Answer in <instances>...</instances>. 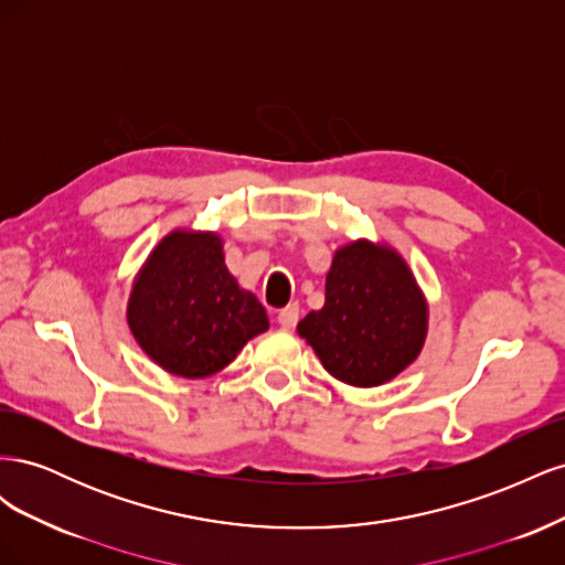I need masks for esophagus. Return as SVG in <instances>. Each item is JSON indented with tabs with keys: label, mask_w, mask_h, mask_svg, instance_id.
<instances>
[{
	"label": "esophagus",
	"mask_w": 565,
	"mask_h": 565,
	"mask_svg": "<svg viewBox=\"0 0 565 565\" xmlns=\"http://www.w3.org/2000/svg\"><path fill=\"white\" fill-rule=\"evenodd\" d=\"M297 320H299V303H289L278 313V322H280V328H285V330H292Z\"/></svg>",
	"instance_id": "esophagus-1"
}]
</instances>
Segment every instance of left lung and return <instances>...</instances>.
I'll use <instances>...</instances> for the list:
<instances>
[{"label":"left lung","instance_id":"8db88e82","mask_svg":"<svg viewBox=\"0 0 565 565\" xmlns=\"http://www.w3.org/2000/svg\"><path fill=\"white\" fill-rule=\"evenodd\" d=\"M429 309L403 256L386 245L355 241L334 252L324 278V306L297 332L322 367L351 386H380L419 355Z\"/></svg>","mask_w":565,"mask_h":565}]
</instances>
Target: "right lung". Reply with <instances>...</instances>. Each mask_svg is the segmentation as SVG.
<instances>
[{
    "mask_svg": "<svg viewBox=\"0 0 565 565\" xmlns=\"http://www.w3.org/2000/svg\"><path fill=\"white\" fill-rule=\"evenodd\" d=\"M127 322L150 361L183 380L224 370L268 330L259 299L228 273L221 237L202 231H172L150 252L131 287Z\"/></svg>",
    "mask_w": 565,
    "mask_h": 565,
    "instance_id": "add662e5",
    "label": "right lung"
}]
</instances>
